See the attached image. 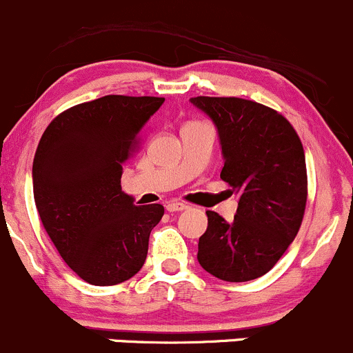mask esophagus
Segmentation results:
<instances>
[{
    "instance_id": "esophagus-1",
    "label": "esophagus",
    "mask_w": 353,
    "mask_h": 353,
    "mask_svg": "<svg viewBox=\"0 0 353 353\" xmlns=\"http://www.w3.org/2000/svg\"><path fill=\"white\" fill-rule=\"evenodd\" d=\"M165 208H167V212L172 213V212H183V210H186L188 206L181 201H169L165 205Z\"/></svg>"
}]
</instances>
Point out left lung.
I'll use <instances>...</instances> for the list:
<instances>
[{
	"label": "left lung",
	"mask_w": 353,
	"mask_h": 353,
	"mask_svg": "<svg viewBox=\"0 0 353 353\" xmlns=\"http://www.w3.org/2000/svg\"><path fill=\"white\" fill-rule=\"evenodd\" d=\"M213 121L222 147L220 172L239 196L234 220L206 212L198 263L225 282H249L276 265L299 232L307 199L305 155L276 110L237 97H193Z\"/></svg>",
	"instance_id": "8db88e82"
}]
</instances>
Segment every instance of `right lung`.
Listing matches in <instances>:
<instances>
[{"mask_svg":"<svg viewBox=\"0 0 353 353\" xmlns=\"http://www.w3.org/2000/svg\"><path fill=\"white\" fill-rule=\"evenodd\" d=\"M162 97L105 95L59 114L32 165L34 199L65 263L92 285L137 275L162 205L137 206L121 191L123 165Z\"/></svg>","mask_w":353,"mask_h":353,"instance_id":"obj_1","label":"right lung"}]
</instances>
